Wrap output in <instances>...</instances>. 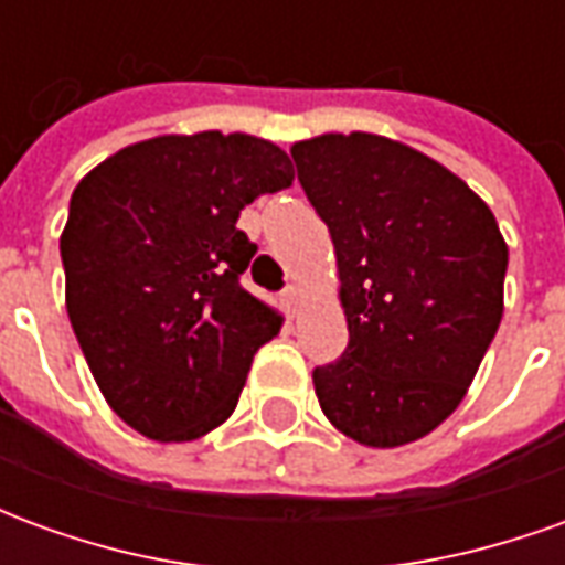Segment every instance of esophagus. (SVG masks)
<instances>
[{
	"label": "esophagus",
	"instance_id": "1",
	"mask_svg": "<svg viewBox=\"0 0 565 565\" xmlns=\"http://www.w3.org/2000/svg\"><path fill=\"white\" fill-rule=\"evenodd\" d=\"M281 306H284V311L290 315V318H296V315H299V290H296L294 284H290V287H287V290L281 294Z\"/></svg>",
	"mask_w": 565,
	"mask_h": 565
}]
</instances>
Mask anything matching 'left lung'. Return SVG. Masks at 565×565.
<instances>
[{
    "label": "left lung",
    "mask_w": 565,
    "mask_h": 565,
    "mask_svg": "<svg viewBox=\"0 0 565 565\" xmlns=\"http://www.w3.org/2000/svg\"><path fill=\"white\" fill-rule=\"evenodd\" d=\"M296 174L330 226L348 348L315 369L339 433L399 448L454 415L502 320L509 245L441 162L375 132L296 141Z\"/></svg>",
    "instance_id": "8db88e82"
}]
</instances>
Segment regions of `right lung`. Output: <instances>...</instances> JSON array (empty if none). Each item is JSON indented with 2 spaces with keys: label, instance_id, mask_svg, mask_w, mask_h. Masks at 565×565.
<instances>
[{
  "label": "right lung",
  "instance_id": "add662e5",
  "mask_svg": "<svg viewBox=\"0 0 565 565\" xmlns=\"http://www.w3.org/2000/svg\"><path fill=\"white\" fill-rule=\"evenodd\" d=\"M290 184L278 145L217 129L136 141L78 181L60 235L66 311L105 403L136 433L193 441L235 412L284 323L238 281L257 247L235 221Z\"/></svg>",
  "mask_w": 565,
  "mask_h": 565
}]
</instances>
